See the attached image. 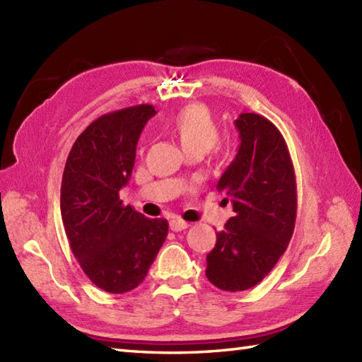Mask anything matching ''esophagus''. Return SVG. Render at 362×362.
<instances>
[{"label": "esophagus", "instance_id": "esophagus-1", "mask_svg": "<svg viewBox=\"0 0 362 362\" xmlns=\"http://www.w3.org/2000/svg\"><path fill=\"white\" fill-rule=\"evenodd\" d=\"M169 227H171L173 232H182V230H185L188 227V222L182 221V219H171V222H169Z\"/></svg>", "mask_w": 362, "mask_h": 362}]
</instances>
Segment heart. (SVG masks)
<instances>
[{
  "instance_id": "b5f03b06",
  "label": "heart",
  "mask_w": 362,
  "mask_h": 362,
  "mask_svg": "<svg viewBox=\"0 0 362 362\" xmlns=\"http://www.w3.org/2000/svg\"><path fill=\"white\" fill-rule=\"evenodd\" d=\"M171 130L183 151L199 149L206 152L219 138L216 119L204 104H189L177 112L171 119Z\"/></svg>"
}]
</instances>
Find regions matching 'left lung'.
Segmentation results:
<instances>
[{"mask_svg": "<svg viewBox=\"0 0 362 362\" xmlns=\"http://www.w3.org/2000/svg\"><path fill=\"white\" fill-rule=\"evenodd\" d=\"M235 126L240 149L216 185L235 214L216 233L205 271L214 286L228 292L255 286L272 271L297 214L296 173L280 130L257 113H241Z\"/></svg>", "mask_w": 362, "mask_h": 362, "instance_id": "8db88e82", "label": "left lung"}]
</instances>
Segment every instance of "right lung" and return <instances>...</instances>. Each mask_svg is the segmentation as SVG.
Segmentation results:
<instances>
[{
    "label": "right lung",
    "instance_id": "add662e5",
    "mask_svg": "<svg viewBox=\"0 0 362 362\" xmlns=\"http://www.w3.org/2000/svg\"><path fill=\"white\" fill-rule=\"evenodd\" d=\"M156 113L140 104L99 117L74 141L64 169L60 213L68 243L91 283L112 294L144 280L168 236L166 219L146 218L119 199L138 138Z\"/></svg>",
    "mask_w": 362,
    "mask_h": 362
}]
</instances>
